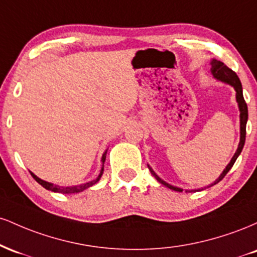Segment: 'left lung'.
<instances>
[{
	"label": "left lung",
	"instance_id": "obj_1",
	"mask_svg": "<svg viewBox=\"0 0 257 257\" xmlns=\"http://www.w3.org/2000/svg\"><path fill=\"white\" fill-rule=\"evenodd\" d=\"M210 65H211V73H213V76L216 79H219L221 82H225V83L232 85L233 88H234L235 90V99H237V102H238V107H239V112H240V141H239V145H238V149L237 151H235L234 156H233L231 162H229L228 164H227V167L223 169V172L221 173V175L217 178L213 184H210L209 186H206V187H211V186L216 185L217 182H220L221 180L226 176V174L229 172V169L233 167V164H234V162L237 161L238 156L240 155L241 150H243L244 147V144H245V135H246V122H247V106H246V102L245 100H244V96H243V88H241V83L239 81V78H238L237 73L234 71H232L229 67H227L225 64L222 63V61H219L216 60V59H213V60L210 61ZM149 169L150 172L153 176H155L156 180H157L158 182H161L162 185H164L166 187L170 188V190L173 191H178V192H182V188H179L176 187V186H173L170 184H168V182L164 181V180H162L159 176L156 174L155 172L152 170V168L149 166ZM196 191H200L199 190H191V191H186V192H196Z\"/></svg>",
	"mask_w": 257,
	"mask_h": 257
}]
</instances>
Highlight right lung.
<instances>
[{"label":"right lung","mask_w":257,"mask_h":257,"mask_svg":"<svg viewBox=\"0 0 257 257\" xmlns=\"http://www.w3.org/2000/svg\"><path fill=\"white\" fill-rule=\"evenodd\" d=\"M106 153H107V150H106V151L104 152V155H102V158H101V162H102V168H101V170H100V174H99L98 178L94 179V180H91V181H89V182H85V184H81V185H77V186H67V187H63V186L53 185V184H51V182L44 181V180L40 179V178H37V176L35 175L34 173H31V172H30V173H31L32 178H34L35 180H36V181H37L38 184H40L41 186H43V187L46 188V190L53 191V192L66 193V194H70V193H78V192H82V191L87 190V188H89L90 186L95 185L96 182H98L99 180H100V178H101L102 173H104V162H105V159H106Z\"/></svg>","instance_id":"1"}]
</instances>
